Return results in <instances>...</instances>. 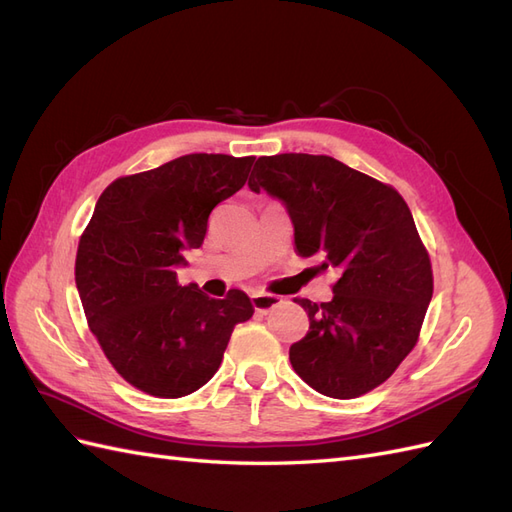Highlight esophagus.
<instances>
[{
  "label": "esophagus",
  "mask_w": 512,
  "mask_h": 512,
  "mask_svg": "<svg viewBox=\"0 0 512 512\" xmlns=\"http://www.w3.org/2000/svg\"><path fill=\"white\" fill-rule=\"evenodd\" d=\"M282 303V297L277 294H267V292H256L252 297V305L258 314H269L273 307H277Z\"/></svg>",
  "instance_id": "obj_1"
}]
</instances>
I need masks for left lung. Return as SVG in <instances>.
Listing matches in <instances>:
<instances>
[{
	"label": "left lung",
	"instance_id": "obj_1",
	"mask_svg": "<svg viewBox=\"0 0 512 512\" xmlns=\"http://www.w3.org/2000/svg\"><path fill=\"white\" fill-rule=\"evenodd\" d=\"M250 190L280 198L303 258L339 271L329 303L294 299L309 331L290 346L303 382L354 399L393 376L418 342L433 294L431 260L401 194L329 156L258 158Z\"/></svg>",
	"mask_w": 512,
	"mask_h": 512
}]
</instances>
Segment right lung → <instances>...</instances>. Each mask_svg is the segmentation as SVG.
I'll return each instance as SVG.
<instances>
[{"label": "right lung", "instance_id": "1", "mask_svg": "<svg viewBox=\"0 0 512 512\" xmlns=\"http://www.w3.org/2000/svg\"><path fill=\"white\" fill-rule=\"evenodd\" d=\"M254 156L190 153L115 179L76 252L85 318L104 356L134 389L177 399L218 371L235 324L254 307L243 290L211 299L179 286L183 252L203 245L213 207L239 192Z\"/></svg>", "mask_w": 512, "mask_h": 512}]
</instances>
